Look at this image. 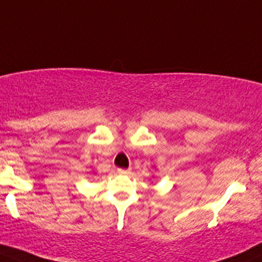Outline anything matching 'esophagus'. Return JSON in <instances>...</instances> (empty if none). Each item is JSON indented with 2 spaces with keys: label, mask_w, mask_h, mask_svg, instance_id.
<instances>
[{
  "label": "esophagus",
  "mask_w": 262,
  "mask_h": 262,
  "mask_svg": "<svg viewBox=\"0 0 262 262\" xmlns=\"http://www.w3.org/2000/svg\"><path fill=\"white\" fill-rule=\"evenodd\" d=\"M118 172L120 175H128L130 173V169H118Z\"/></svg>",
  "instance_id": "34e87169"
}]
</instances>
